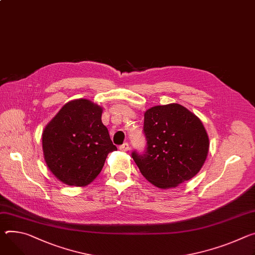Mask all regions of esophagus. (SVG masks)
I'll return each instance as SVG.
<instances>
[{"instance_id":"34e87169","label":"esophagus","mask_w":255,"mask_h":255,"mask_svg":"<svg viewBox=\"0 0 255 255\" xmlns=\"http://www.w3.org/2000/svg\"><path fill=\"white\" fill-rule=\"evenodd\" d=\"M119 149L122 150V151H127V150L129 149V144H128V142H125V143H123L122 145H120Z\"/></svg>"}]
</instances>
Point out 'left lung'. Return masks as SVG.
Segmentation results:
<instances>
[{
  "instance_id": "1",
  "label": "left lung",
  "mask_w": 255,
  "mask_h": 255,
  "mask_svg": "<svg viewBox=\"0 0 255 255\" xmlns=\"http://www.w3.org/2000/svg\"><path fill=\"white\" fill-rule=\"evenodd\" d=\"M143 153L132 151L142 176L158 188H171L193 178L203 166L210 141L201 121L178 104L144 113Z\"/></svg>"
}]
</instances>
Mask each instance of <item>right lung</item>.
<instances>
[{
    "mask_svg": "<svg viewBox=\"0 0 255 255\" xmlns=\"http://www.w3.org/2000/svg\"><path fill=\"white\" fill-rule=\"evenodd\" d=\"M103 109L88 100L67 103L44 128L42 150L51 172L63 183L85 186L117 150L102 122Z\"/></svg>",
    "mask_w": 255,
    "mask_h": 255,
    "instance_id": "1",
    "label": "right lung"
}]
</instances>
